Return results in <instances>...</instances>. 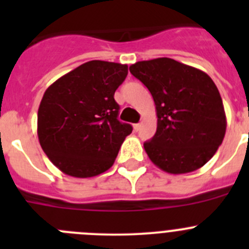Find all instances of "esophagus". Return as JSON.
Returning <instances> with one entry per match:
<instances>
[{
    "label": "esophagus",
    "mask_w": 249,
    "mask_h": 249,
    "mask_svg": "<svg viewBox=\"0 0 249 249\" xmlns=\"http://www.w3.org/2000/svg\"><path fill=\"white\" fill-rule=\"evenodd\" d=\"M133 129H135L136 132H138L141 129V123H136V124H133Z\"/></svg>",
    "instance_id": "34e87169"
}]
</instances>
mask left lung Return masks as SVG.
Segmentation results:
<instances>
[{"mask_svg": "<svg viewBox=\"0 0 249 249\" xmlns=\"http://www.w3.org/2000/svg\"><path fill=\"white\" fill-rule=\"evenodd\" d=\"M129 71L151 92L157 131L144 142L149 160L172 175L201 168L226 135V113L217 86L203 71L172 58L140 61Z\"/></svg>", "mask_w": 249, "mask_h": 249, "instance_id": "1", "label": "left lung"}]
</instances>
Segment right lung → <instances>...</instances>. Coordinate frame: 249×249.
<instances>
[{
	"label": "right lung",
	"instance_id": "obj_1",
	"mask_svg": "<svg viewBox=\"0 0 249 249\" xmlns=\"http://www.w3.org/2000/svg\"><path fill=\"white\" fill-rule=\"evenodd\" d=\"M128 66L89 61L46 89L37 114L39 144L63 173L89 178L106 172L132 126L118 121L114 92Z\"/></svg>",
	"mask_w": 249,
	"mask_h": 249
}]
</instances>
